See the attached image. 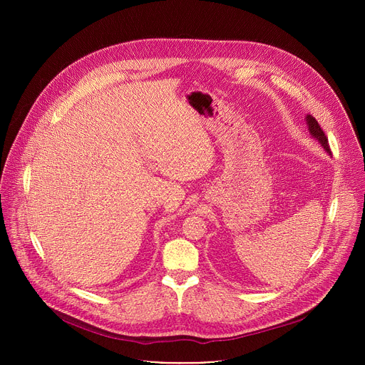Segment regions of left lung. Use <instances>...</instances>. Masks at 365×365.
Segmentation results:
<instances>
[{
	"label": "left lung",
	"mask_w": 365,
	"mask_h": 365,
	"mask_svg": "<svg viewBox=\"0 0 365 365\" xmlns=\"http://www.w3.org/2000/svg\"><path fill=\"white\" fill-rule=\"evenodd\" d=\"M306 123H307V127H309V131H310V135L317 138L321 145L331 154V148H329V144H328V137L325 135L324 130L321 128V125L318 124V121L312 117V115H306Z\"/></svg>",
	"instance_id": "left-lung-1"
}]
</instances>
